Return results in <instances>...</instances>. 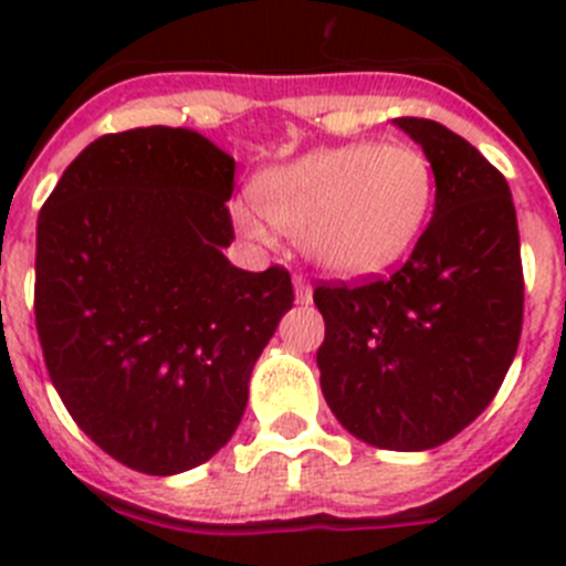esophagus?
<instances>
[{
    "label": "esophagus",
    "mask_w": 566,
    "mask_h": 566,
    "mask_svg": "<svg viewBox=\"0 0 566 566\" xmlns=\"http://www.w3.org/2000/svg\"><path fill=\"white\" fill-rule=\"evenodd\" d=\"M294 289H297L300 303H312V286H308L306 274H294Z\"/></svg>",
    "instance_id": "esophagus-1"
}]
</instances>
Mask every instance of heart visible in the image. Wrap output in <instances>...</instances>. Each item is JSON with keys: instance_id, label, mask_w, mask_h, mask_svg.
<instances>
[{"instance_id": "1", "label": "heart", "mask_w": 566, "mask_h": 566, "mask_svg": "<svg viewBox=\"0 0 566 566\" xmlns=\"http://www.w3.org/2000/svg\"><path fill=\"white\" fill-rule=\"evenodd\" d=\"M252 198L232 209L243 234L266 240L274 223L319 266L368 274L391 266L422 232L433 169L413 144H343L260 172Z\"/></svg>"}]
</instances>
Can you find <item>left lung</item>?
I'll return each mask as SVG.
<instances>
[{"mask_svg": "<svg viewBox=\"0 0 566 566\" xmlns=\"http://www.w3.org/2000/svg\"><path fill=\"white\" fill-rule=\"evenodd\" d=\"M397 124L431 161L433 218L397 272L314 289L326 319L317 365L345 431L385 451H428L502 388L522 337L524 272L504 175L442 124Z\"/></svg>", "mask_w": 566, "mask_h": 566, "instance_id": "8db88e82", "label": "left lung"}]
</instances>
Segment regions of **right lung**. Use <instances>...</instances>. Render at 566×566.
Returning <instances> with one entry per match:
<instances>
[{
	"instance_id": "add662e5",
	"label": "right lung",
	"mask_w": 566,
	"mask_h": 566,
	"mask_svg": "<svg viewBox=\"0 0 566 566\" xmlns=\"http://www.w3.org/2000/svg\"><path fill=\"white\" fill-rule=\"evenodd\" d=\"M234 161L184 127L90 144L39 212L33 312L70 417L127 468L172 476L221 451L292 308L283 266L243 272Z\"/></svg>"
}]
</instances>
